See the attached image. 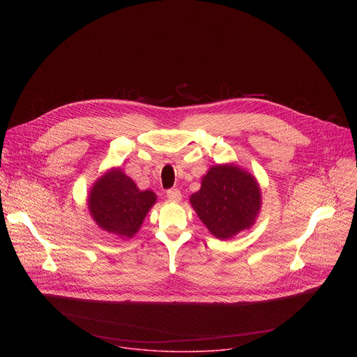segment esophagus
<instances>
[{"label": "esophagus", "instance_id": "esophagus-1", "mask_svg": "<svg viewBox=\"0 0 357 357\" xmlns=\"http://www.w3.org/2000/svg\"><path fill=\"white\" fill-rule=\"evenodd\" d=\"M167 197H168L169 200H172V202H179L181 197H182V195H181V190H179V189L172 188V189H169V190L167 192Z\"/></svg>", "mask_w": 357, "mask_h": 357}]
</instances>
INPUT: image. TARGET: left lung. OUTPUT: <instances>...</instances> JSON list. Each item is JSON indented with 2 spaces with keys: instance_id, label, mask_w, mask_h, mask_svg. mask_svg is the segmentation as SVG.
<instances>
[{
  "instance_id": "1",
  "label": "left lung",
  "mask_w": 357,
  "mask_h": 357,
  "mask_svg": "<svg viewBox=\"0 0 357 357\" xmlns=\"http://www.w3.org/2000/svg\"><path fill=\"white\" fill-rule=\"evenodd\" d=\"M189 200L208 230L226 240L256 222L261 208V192L251 174L226 164L212 167Z\"/></svg>"
}]
</instances>
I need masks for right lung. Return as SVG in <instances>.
I'll list each match as a JSON object with an SVG mask.
<instances>
[{
	"instance_id": "obj_1",
	"label": "right lung",
	"mask_w": 357,
	"mask_h": 357,
	"mask_svg": "<svg viewBox=\"0 0 357 357\" xmlns=\"http://www.w3.org/2000/svg\"><path fill=\"white\" fill-rule=\"evenodd\" d=\"M157 200L152 190H139L120 168L110 169L91 186L87 205L93 220L103 230L131 238Z\"/></svg>"
}]
</instances>
